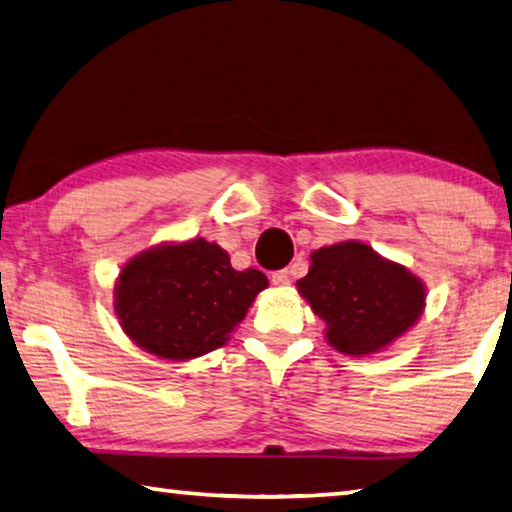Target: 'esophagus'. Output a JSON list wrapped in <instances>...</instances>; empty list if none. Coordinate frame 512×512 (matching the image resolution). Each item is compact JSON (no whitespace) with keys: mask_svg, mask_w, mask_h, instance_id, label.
<instances>
[{"mask_svg":"<svg viewBox=\"0 0 512 512\" xmlns=\"http://www.w3.org/2000/svg\"><path fill=\"white\" fill-rule=\"evenodd\" d=\"M271 282H273V285H276V287H287L289 282H292V278H289V271H287V269H282V271L273 273Z\"/></svg>","mask_w":512,"mask_h":512,"instance_id":"esophagus-1","label":"esophagus"}]
</instances>
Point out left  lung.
<instances>
[{
  "mask_svg": "<svg viewBox=\"0 0 512 512\" xmlns=\"http://www.w3.org/2000/svg\"><path fill=\"white\" fill-rule=\"evenodd\" d=\"M296 289L326 324V342L347 356L381 352L425 310L423 280L361 241L315 250Z\"/></svg>",
  "mask_w": 512,
  "mask_h": 512,
  "instance_id": "8db88e82",
  "label": "left lung"
}]
</instances>
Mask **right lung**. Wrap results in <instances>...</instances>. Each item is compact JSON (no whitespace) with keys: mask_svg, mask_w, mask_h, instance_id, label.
Listing matches in <instances>:
<instances>
[{"mask_svg":"<svg viewBox=\"0 0 512 512\" xmlns=\"http://www.w3.org/2000/svg\"><path fill=\"white\" fill-rule=\"evenodd\" d=\"M266 287L262 271L232 269L218 243H160L124 264L114 285V312L144 352L190 361L223 347Z\"/></svg>","mask_w":512,"mask_h":512,"instance_id":"1","label":"right lung"}]
</instances>
